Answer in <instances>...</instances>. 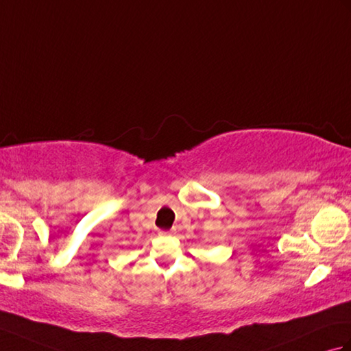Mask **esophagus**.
Listing matches in <instances>:
<instances>
[{
    "label": "esophagus",
    "instance_id": "esophagus-1",
    "mask_svg": "<svg viewBox=\"0 0 351 351\" xmlns=\"http://www.w3.org/2000/svg\"><path fill=\"white\" fill-rule=\"evenodd\" d=\"M160 235L161 237H167V235H171L170 230H160Z\"/></svg>",
    "mask_w": 351,
    "mask_h": 351
}]
</instances>
